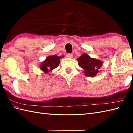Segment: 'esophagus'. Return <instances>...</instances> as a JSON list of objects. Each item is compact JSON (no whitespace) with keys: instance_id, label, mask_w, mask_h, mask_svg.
Returning <instances> with one entry per match:
<instances>
[{"instance_id":"obj_1","label":"esophagus","mask_w":133,"mask_h":133,"mask_svg":"<svg viewBox=\"0 0 133 133\" xmlns=\"http://www.w3.org/2000/svg\"><path fill=\"white\" fill-rule=\"evenodd\" d=\"M67 57L69 58H73V54H71V53L67 54Z\"/></svg>"}]
</instances>
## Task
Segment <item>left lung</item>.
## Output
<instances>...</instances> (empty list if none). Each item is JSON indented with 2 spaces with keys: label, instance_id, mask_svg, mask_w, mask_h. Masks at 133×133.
Instances as JSON below:
<instances>
[{
  "label": "left lung",
  "instance_id": "1",
  "mask_svg": "<svg viewBox=\"0 0 133 133\" xmlns=\"http://www.w3.org/2000/svg\"><path fill=\"white\" fill-rule=\"evenodd\" d=\"M79 66L84 70V75L93 77L97 74L102 65V62L95 58H91L86 54L77 59Z\"/></svg>",
  "mask_w": 133,
  "mask_h": 133
}]
</instances>
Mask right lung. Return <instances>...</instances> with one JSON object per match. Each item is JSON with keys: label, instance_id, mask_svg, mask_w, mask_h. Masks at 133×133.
<instances>
[{"label": "right lung", "instance_id": "obj_1", "mask_svg": "<svg viewBox=\"0 0 133 133\" xmlns=\"http://www.w3.org/2000/svg\"><path fill=\"white\" fill-rule=\"evenodd\" d=\"M63 57V56H58L57 55L49 56L46 59L43 63L41 65V69L42 70L47 73L51 71L53 69L58 67L60 63V59Z\"/></svg>", "mask_w": 133, "mask_h": 133}]
</instances>
